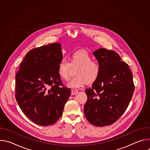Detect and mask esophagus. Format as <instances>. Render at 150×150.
I'll use <instances>...</instances> for the list:
<instances>
[{
  "label": "esophagus",
  "mask_w": 150,
  "mask_h": 150,
  "mask_svg": "<svg viewBox=\"0 0 150 150\" xmlns=\"http://www.w3.org/2000/svg\"><path fill=\"white\" fill-rule=\"evenodd\" d=\"M78 93V91L77 90H75V89H72L71 90V94L72 95H75L76 94H77Z\"/></svg>",
  "instance_id": "1"
}]
</instances>
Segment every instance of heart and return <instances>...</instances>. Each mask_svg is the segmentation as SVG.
Segmentation results:
<instances>
[{
	"label": "heart",
	"mask_w": 150,
	"mask_h": 150,
	"mask_svg": "<svg viewBox=\"0 0 150 150\" xmlns=\"http://www.w3.org/2000/svg\"><path fill=\"white\" fill-rule=\"evenodd\" d=\"M69 61L62 58L58 63L57 68L60 78L68 81L69 79L71 69L76 68V76L68 83L72 88H79L85 83H91L98 78L101 70L100 64L93 60V57L87 52L78 50L73 52L69 56Z\"/></svg>",
	"instance_id": "1"
}]
</instances>
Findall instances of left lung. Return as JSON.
Here are the masks:
<instances>
[{"instance_id":"left-lung-1","label":"left lung","mask_w":150,"mask_h":150,"mask_svg":"<svg viewBox=\"0 0 150 150\" xmlns=\"http://www.w3.org/2000/svg\"><path fill=\"white\" fill-rule=\"evenodd\" d=\"M93 54L101 70L92 87L85 90L87 101L84 115L92 125H110L118 120L129 105L135 85L129 66L115 51L99 49Z\"/></svg>"}]
</instances>
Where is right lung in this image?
Returning a JSON list of instances; mask_svg holds the SVG:
<instances>
[{
	"label": "right lung",
	"mask_w": 150,
	"mask_h": 150,
	"mask_svg": "<svg viewBox=\"0 0 150 150\" xmlns=\"http://www.w3.org/2000/svg\"><path fill=\"white\" fill-rule=\"evenodd\" d=\"M63 58L57 42L30 50L15 76V98L24 115L37 125L55 123L71 94L64 86L57 66Z\"/></svg>",
	"instance_id": "right-lung-1"
}]
</instances>
